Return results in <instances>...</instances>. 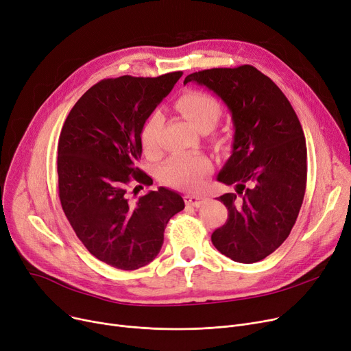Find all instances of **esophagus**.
<instances>
[{
	"label": "esophagus",
	"mask_w": 351,
	"mask_h": 351,
	"mask_svg": "<svg viewBox=\"0 0 351 351\" xmlns=\"http://www.w3.org/2000/svg\"><path fill=\"white\" fill-rule=\"evenodd\" d=\"M208 197L202 196V195H185V202L186 205L193 206V208H200L204 204H206Z\"/></svg>",
	"instance_id": "1"
}]
</instances>
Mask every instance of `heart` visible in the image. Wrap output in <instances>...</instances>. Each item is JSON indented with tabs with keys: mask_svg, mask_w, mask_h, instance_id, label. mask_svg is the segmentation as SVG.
Here are the masks:
<instances>
[{
	"mask_svg": "<svg viewBox=\"0 0 351 351\" xmlns=\"http://www.w3.org/2000/svg\"><path fill=\"white\" fill-rule=\"evenodd\" d=\"M178 112L186 118L200 132H209L222 117V106L206 92L188 90L173 104ZM163 118L159 112L147 117L139 132V142L146 156L156 158L160 152L159 132ZM212 162L205 155H178L172 156L160 169L163 183L173 188L195 191L202 186L206 175L212 172Z\"/></svg>",
	"mask_w": 351,
	"mask_h": 351,
	"instance_id": "b5f03b06",
	"label": "heart"
}]
</instances>
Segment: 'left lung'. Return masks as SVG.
Returning <instances> with one entry per match:
<instances>
[{
	"label": "left lung",
	"mask_w": 351,
	"mask_h": 351,
	"mask_svg": "<svg viewBox=\"0 0 351 351\" xmlns=\"http://www.w3.org/2000/svg\"><path fill=\"white\" fill-rule=\"evenodd\" d=\"M188 82L222 98L234 126L232 155L217 180L236 183V193L217 197L229 215L212 243L234 262H261L286 241L303 204L307 149L300 121L280 88L252 65L193 72Z\"/></svg>",
	"instance_id": "8db88e82"
}]
</instances>
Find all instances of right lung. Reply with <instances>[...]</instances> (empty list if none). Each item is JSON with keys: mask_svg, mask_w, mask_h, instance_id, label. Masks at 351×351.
<instances>
[{"mask_svg": "<svg viewBox=\"0 0 351 351\" xmlns=\"http://www.w3.org/2000/svg\"><path fill=\"white\" fill-rule=\"evenodd\" d=\"M182 73L102 80L73 105L62 126V210L88 252L112 267L136 270L151 263L160 252L169 219L185 208L182 196L166 188L136 202L128 197L129 183L152 182L136 166L142 155L141 126Z\"/></svg>", "mask_w": 351, "mask_h": 351, "instance_id": "right-lung-1", "label": "right lung"}]
</instances>
